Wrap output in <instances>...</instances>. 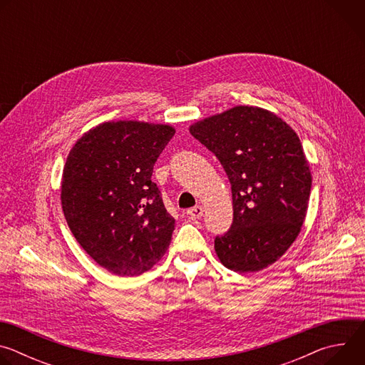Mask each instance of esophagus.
Returning <instances> with one entry per match:
<instances>
[{"label": "esophagus", "instance_id": "34e87169", "mask_svg": "<svg viewBox=\"0 0 365 365\" xmlns=\"http://www.w3.org/2000/svg\"><path fill=\"white\" fill-rule=\"evenodd\" d=\"M187 215L192 220H199L203 215V207L200 205H196V206L190 207V210H187Z\"/></svg>", "mask_w": 365, "mask_h": 365}]
</instances>
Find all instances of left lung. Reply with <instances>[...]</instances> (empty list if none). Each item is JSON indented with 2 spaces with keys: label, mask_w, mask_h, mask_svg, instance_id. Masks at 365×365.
<instances>
[{
  "label": "left lung",
  "mask_w": 365,
  "mask_h": 365,
  "mask_svg": "<svg viewBox=\"0 0 365 365\" xmlns=\"http://www.w3.org/2000/svg\"><path fill=\"white\" fill-rule=\"evenodd\" d=\"M221 162L234 220L215 238L220 262L238 273L263 270L289 250L307 212L312 175L294 130L276 114L238 106L190 125Z\"/></svg>",
  "instance_id": "8db88e82"
}]
</instances>
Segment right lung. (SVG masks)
I'll return each instance as SVG.
<instances>
[{
    "label": "right lung",
    "mask_w": 365,
    "mask_h": 365,
    "mask_svg": "<svg viewBox=\"0 0 365 365\" xmlns=\"http://www.w3.org/2000/svg\"><path fill=\"white\" fill-rule=\"evenodd\" d=\"M175 128L108 121L72 147L62 176L66 222L81 247L117 276H140L160 262L175 230L153 166Z\"/></svg>",
    "instance_id": "add662e5"
}]
</instances>
